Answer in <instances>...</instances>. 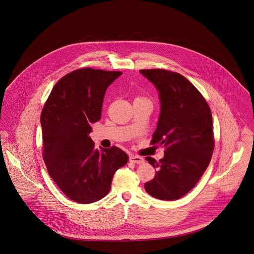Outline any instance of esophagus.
<instances>
[{"label":"esophagus","mask_w":254,"mask_h":254,"mask_svg":"<svg viewBox=\"0 0 254 254\" xmlns=\"http://www.w3.org/2000/svg\"><path fill=\"white\" fill-rule=\"evenodd\" d=\"M129 161L134 164H143L145 162V159L141 156H137V155H131L129 156Z\"/></svg>","instance_id":"34e87169"}]
</instances>
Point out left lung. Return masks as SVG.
I'll use <instances>...</instances> for the list:
<instances>
[{"instance_id":"1","label":"left lung","mask_w":254,"mask_h":254,"mask_svg":"<svg viewBox=\"0 0 254 254\" xmlns=\"http://www.w3.org/2000/svg\"><path fill=\"white\" fill-rule=\"evenodd\" d=\"M140 73L158 90L161 108L151 143L165 147L159 161L146 158L156 174L145 183V191L156 199L174 201L193 189L209 165L214 148L211 111L181 74L164 69Z\"/></svg>"}]
</instances>
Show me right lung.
Returning <instances> with one entry per match:
<instances>
[{
	"label": "right lung",
	"mask_w": 254,
	"mask_h": 254,
	"mask_svg": "<svg viewBox=\"0 0 254 254\" xmlns=\"http://www.w3.org/2000/svg\"><path fill=\"white\" fill-rule=\"evenodd\" d=\"M123 73L81 68L52 88L41 114L44 161L49 176L74 202L94 203L109 193L128 157L116 146L99 149L89 133L101 119L106 91Z\"/></svg>",
	"instance_id": "add662e5"
}]
</instances>
